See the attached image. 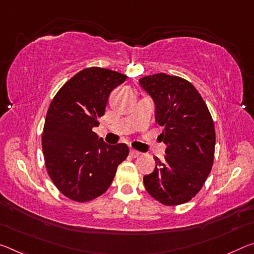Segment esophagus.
I'll list each match as a JSON object with an SVG mask.
<instances>
[{
    "label": "esophagus",
    "instance_id": "obj_1",
    "mask_svg": "<svg viewBox=\"0 0 254 254\" xmlns=\"http://www.w3.org/2000/svg\"><path fill=\"white\" fill-rule=\"evenodd\" d=\"M130 155H131L132 157H134V158H136V157H139L140 155H141V152L138 151V150H135V149H131V150H130Z\"/></svg>",
    "mask_w": 254,
    "mask_h": 254
}]
</instances>
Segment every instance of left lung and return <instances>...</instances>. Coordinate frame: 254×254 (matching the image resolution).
Masks as SVG:
<instances>
[{
    "label": "left lung",
    "mask_w": 254,
    "mask_h": 254,
    "mask_svg": "<svg viewBox=\"0 0 254 254\" xmlns=\"http://www.w3.org/2000/svg\"><path fill=\"white\" fill-rule=\"evenodd\" d=\"M155 103V120L164 127L165 159L143 183L165 206L190 201L206 182L214 163L216 133L208 107L194 86L176 75L157 73L139 80Z\"/></svg>",
    "instance_id": "left-lung-1"
}]
</instances>
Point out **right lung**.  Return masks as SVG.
<instances>
[{"instance_id":"1","label":"right lung","mask_w":254,"mask_h":254,"mask_svg":"<svg viewBox=\"0 0 254 254\" xmlns=\"http://www.w3.org/2000/svg\"><path fill=\"white\" fill-rule=\"evenodd\" d=\"M127 75L103 67H87L72 76L48 107L43 130V152L48 175L59 191L87 202L111 187L128 147L98 139V127L111 91Z\"/></svg>"}]
</instances>
